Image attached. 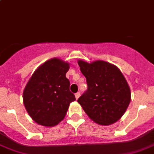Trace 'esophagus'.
Wrapping results in <instances>:
<instances>
[{
  "label": "esophagus",
  "mask_w": 154,
  "mask_h": 154,
  "mask_svg": "<svg viewBox=\"0 0 154 154\" xmlns=\"http://www.w3.org/2000/svg\"><path fill=\"white\" fill-rule=\"evenodd\" d=\"M80 92H77V93H76V94H75V97H76V99H78V98H79V97H80Z\"/></svg>",
  "instance_id": "obj_1"
}]
</instances>
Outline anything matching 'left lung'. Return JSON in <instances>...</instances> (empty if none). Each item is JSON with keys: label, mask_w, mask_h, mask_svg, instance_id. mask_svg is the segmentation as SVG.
I'll return each mask as SVG.
<instances>
[{"label": "left lung", "mask_w": 154, "mask_h": 154, "mask_svg": "<svg viewBox=\"0 0 154 154\" xmlns=\"http://www.w3.org/2000/svg\"><path fill=\"white\" fill-rule=\"evenodd\" d=\"M77 63L87 84V90L77 102L97 124L110 125L117 122L131 102V90L125 77L116 66L106 61Z\"/></svg>", "instance_id": "obj_1"}]
</instances>
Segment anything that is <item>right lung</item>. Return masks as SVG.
Returning a JSON list of instances; mask_svg holds the SVG:
<instances>
[{"instance_id": "obj_1", "label": "right lung", "mask_w": 154, "mask_h": 154, "mask_svg": "<svg viewBox=\"0 0 154 154\" xmlns=\"http://www.w3.org/2000/svg\"><path fill=\"white\" fill-rule=\"evenodd\" d=\"M68 63L54 58L35 70L23 94V103L31 118L40 125L52 127L63 119L76 100L70 91L66 73Z\"/></svg>"}]
</instances>
